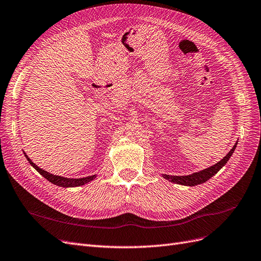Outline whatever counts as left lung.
Instances as JSON below:
<instances>
[{"mask_svg":"<svg viewBox=\"0 0 261 261\" xmlns=\"http://www.w3.org/2000/svg\"><path fill=\"white\" fill-rule=\"evenodd\" d=\"M237 144H234V146L232 147V149H231L226 157H224L223 159H221L219 162H217L216 165H214L213 167H210L205 170H202L198 173H194V174L191 175H187V176H172V175H167L165 174L163 175V177L173 181V182H176V184H179V185H184V186H196V185H199V184H202V182H205L207 179H210L212 176H214L216 173L223 168L227 161L230 159V157L232 156V153L237 147Z\"/></svg>","mask_w":261,"mask_h":261,"instance_id":"1","label":"left lung"}]
</instances>
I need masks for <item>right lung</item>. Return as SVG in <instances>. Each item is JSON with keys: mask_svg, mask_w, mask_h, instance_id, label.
<instances>
[{"mask_svg": "<svg viewBox=\"0 0 261 261\" xmlns=\"http://www.w3.org/2000/svg\"><path fill=\"white\" fill-rule=\"evenodd\" d=\"M24 156L28 159V161L30 162V165L38 172L40 174H42L47 180H49L53 184L57 185V186H60V187H76V186H82L87 184V182H89L90 180L95 178V175L92 176H88V177H83V178H66V177H62V176H57L54 174H50V173H48L42 169L38 168L35 163H33L31 161V159L29 158L25 152H24Z\"/></svg>", "mask_w": 261, "mask_h": 261, "instance_id": "1", "label": "right lung"}]
</instances>
